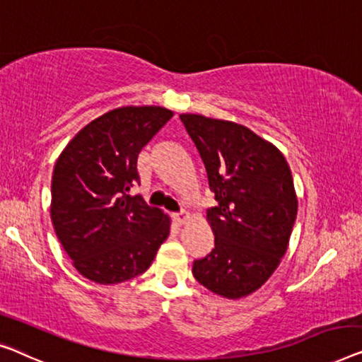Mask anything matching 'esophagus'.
I'll return each instance as SVG.
<instances>
[{"mask_svg": "<svg viewBox=\"0 0 362 362\" xmlns=\"http://www.w3.org/2000/svg\"><path fill=\"white\" fill-rule=\"evenodd\" d=\"M174 221L179 226H183V224H187V221H188V214L187 213H177V214H174Z\"/></svg>", "mask_w": 362, "mask_h": 362, "instance_id": "esophagus-1", "label": "esophagus"}]
</instances>
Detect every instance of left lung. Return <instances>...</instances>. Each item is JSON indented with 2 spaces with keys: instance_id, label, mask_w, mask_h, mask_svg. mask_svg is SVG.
<instances>
[{
  "instance_id": "8db88e82",
  "label": "left lung",
  "mask_w": 362,
  "mask_h": 362,
  "mask_svg": "<svg viewBox=\"0 0 362 362\" xmlns=\"http://www.w3.org/2000/svg\"><path fill=\"white\" fill-rule=\"evenodd\" d=\"M180 120L218 202L206 214L214 249L195 260L193 276L226 299L245 298L288 250L298 214L291 169L281 151L244 125L198 113H182Z\"/></svg>"
}]
</instances>
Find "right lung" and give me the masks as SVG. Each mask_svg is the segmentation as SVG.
I'll list each match as a JSON object with an SVG mask.
<instances>
[{
  "label": "right lung",
  "mask_w": 362,
  "mask_h": 362,
  "mask_svg": "<svg viewBox=\"0 0 362 362\" xmlns=\"http://www.w3.org/2000/svg\"><path fill=\"white\" fill-rule=\"evenodd\" d=\"M172 117L165 107H118L78 132L57 160L53 229L90 281L117 284L144 273L169 235V216L128 192L139 183V151Z\"/></svg>",
  "instance_id": "1"
}]
</instances>
